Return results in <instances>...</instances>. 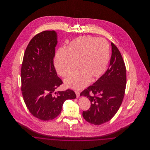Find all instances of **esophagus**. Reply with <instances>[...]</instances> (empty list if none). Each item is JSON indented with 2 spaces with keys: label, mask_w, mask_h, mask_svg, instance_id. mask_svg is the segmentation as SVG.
<instances>
[{
  "label": "esophagus",
  "mask_w": 150,
  "mask_h": 150,
  "mask_svg": "<svg viewBox=\"0 0 150 150\" xmlns=\"http://www.w3.org/2000/svg\"><path fill=\"white\" fill-rule=\"evenodd\" d=\"M75 93L76 95V97L77 98L80 96V92L78 91H75Z\"/></svg>",
  "instance_id": "esophagus-1"
}]
</instances>
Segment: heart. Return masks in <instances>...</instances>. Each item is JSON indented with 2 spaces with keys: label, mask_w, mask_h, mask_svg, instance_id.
<instances>
[{
  "label": "heart",
  "mask_w": 150,
  "mask_h": 150,
  "mask_svg": "<svg viewBox=\"0 0 150 150\" xmlns=\"http://www.w3.org/2000/svg\"><path fill=\"white\" fill-rule=\"evenodd\" d=\"M110 44L105 39L92 36H79L72 40L65 49H60L54 58L58 74L66 77L76 69H78L64 80L68 87L80 89L91 80L101 76L107 69L110 59Z\"/></svg>",
  "instance_id": "1"
}]
</instances>
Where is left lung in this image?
<instances>
[{
    "mask_svg": "<svg viewBox=\"0 0 150 150\" xmlns=\"http://www.w3.org/2000/svg\"><path fill=\"white\" fill-rule=\"evenodd\" d=\"M112 54L106 72L92 86L80 93L91 101V107L83 112L86 121L96 125L110 120L121 106L127 84L124 61L117 47L111 43Z\"/></svg>",
    "mask_w": 150,
    "mask_h": 150,
    "instance_id": "obj_1",
    "label": "left lung"
}]
</instances>
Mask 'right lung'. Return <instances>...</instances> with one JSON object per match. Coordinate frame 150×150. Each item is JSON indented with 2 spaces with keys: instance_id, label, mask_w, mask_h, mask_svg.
Listing matches in <instances>:
<instances>
[{
  "instance_id": "right-lung-1",
  "label": "right lung",
  "mask_w": 150,
  "mask_h": 150,
  "mask_svg": "<svg viewBox=\"0 0 150 150\" xmlns=\"http://www.w3.org/2000/svg\"><path fill=\"white\" fill-rule=\"evenodd\" d=\"M56 31H44L33 37L25 50L21 78L23 98L36 118L50 120L60 114L64 101L76 96L71 89L54 92L63 82L53 64L57 44ZM57 95L54 96L53 93Z\"/></svg>"
}]
</instances>
